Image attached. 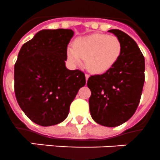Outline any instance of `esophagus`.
<instances>
[{
    "mask_svg": "<svg viewBox=\"0 0 160 160\" xmlns=\"http://www.w3.org/2000/svg\"><path fill=\"white\" fill-rule=\"evenodd\" d=\"M89 77V75H88V74H85V80H86V81L88 80Z\"/></svg>",
    "mask_w": 160,
    "mask_h": 160,
    "instance_id": "esophagus-1",
    "label": "esophagus"
}]
</instances>
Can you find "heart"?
I'll list each match as a JSON object with an SVG mask.
<instances>
[{"mask_svg":"<svg viewBox=\"0 0 160 160\" xmlns=\"http://www.w3.org/2000/svg\"><path fill=\"white\" fill-rule=\"evenodd\" d=\"M122 50V44L118 37L97 33L77 38L74 47L67 48V56L72 64H80L84 59L89 71L103 74L117 64Z\"/></svg>","mask_w":160,"mask_h":160,"instance_id":"b5f03b06","label":"heart"}]
</instances>
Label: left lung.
<instances>
[{
	"mask_svg": "<svg viewBox=\"0 0 160 160\" xmlns=\"http://www.w3.org/2000/svg\"><path fill=\"white\" fill-rule=\"evenodd\" d=\"M122 44V54L110 71L91 76L89 111L93 120L104 127H117L133 116L141 100L145 82V58L136 42L119 29H111Z\"/></svg>",
	"mask_w": 160,
	"mask_h": 160,
	"instance_id": "8db88e82",
	"label": "left lung"
}]
</instances>
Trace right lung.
<instances>
[{"label": "right lung", "mask_w": 160, "mask_h": 160, "mask_svg": "<svg viewBox=\"0 0 160 160\" xmlns=\"http://www.w3.org/2000/svg\"><path fill=\"white\" fill-rule=\"evenodd\" d=\"M71 29H45L22 46L15 64L17 102L32 122L48 127L67 118L70 105L85 84L80 70L66 67Z\"/></svg>", "instance_id": "obj_1"}]
</instances>
